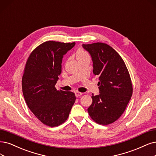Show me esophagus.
Returning <instances> with one entry per match:
<instances>
[{"label": "esophagus", "mask_w": 156, "mask_h": 156, "mask_svg": "<svg viewBox=\"0 0 156 156\" xmlns=\"http://www.w3.org/2000/svg\"><path fill=\"white\" fill-rule=\"evenodd\" d=\"M82 94H83L82 93H80V92H78V91L75 92V96H76V97H79V96H80L82 95Z\"/></svg>", "instance_id": "esophagus-1"}]
</instances>
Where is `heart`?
Returning <instances> with one entry per match:
<instances>
[{"instance_id":"1","label":"heart","mask_w":156,"mask_h":156,"mask_svg":"<svg viewBox=\"0 0 156 156\" xmlns=\"http://www.w3.org/2000/svg\"><path fill=\"white\" fill-rule=\"evenodd\" d=\"M77 58H80V57H83V56H89L88 53L86 52L85 51L83 50V49H80L78 51L77 53Z\"/></svg>"}]
</instances>
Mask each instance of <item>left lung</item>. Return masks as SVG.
Masks as SVG:
<instances>
[{
  "instance_id": "8db88e82",
  "label": "left lung",
  "mask_w": 156,
  "mask_h": 156,
  "mask_svg": "<svg viewBox=\"0 0 156 156\" xmlns=\"http://www.w3.org/2000/svg\"><path fill=\"white\" fill-rule=\"evenodd\" d=\"M93 62V74L98 75L100 94H92L89 116L97 123H112L122 115L132 94L129 73L122 58L110 45L97 42L83 44Z\"/></svg>"
}]
</instances>
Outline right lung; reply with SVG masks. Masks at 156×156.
<instances>
[{
    "label": "right lung",
    "instance_id": "right-lung-1",
    "mask_svg": "<svg viewBox=\"0 0 156 156\" xmlns=\"http://www.w3.org/2000/svg\"><path fill=\"white\" fill-rule=\"evenodd\" d=\"M74 45L45 42L33 51L26 63L22 87L27 105L40 122L52 127L66 122L76 100L73 92L55 88L63 55Z\"/></svg>",
    "mask_w": 156,
    "mask_h": 156
}]
</instances>
